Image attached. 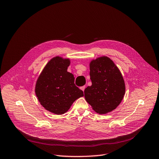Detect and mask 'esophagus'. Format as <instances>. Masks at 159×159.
Returning <instances> with one entry per match:
<instances>
[{
	"mask_svg": "<svg viewBox=\"0 0 159 159\" xmlns=\"http://www.w3.org/2000/svg\"><path fill=\"white\" fill-rule=\"evenodd\" d=\"M85 88H86V87H85V86H82V87H80V89H82V90L84 92V89H85Z\"/></svg>",
	"mask_w": 159,
	"mask_h": 159,
	"instance_id": "obj_1",
	"label": "esophagus"
}]
</instances>
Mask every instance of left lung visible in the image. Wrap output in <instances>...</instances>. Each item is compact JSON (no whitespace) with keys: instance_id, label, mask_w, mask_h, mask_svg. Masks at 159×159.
I'll return each mask as SVG.
<instances>
[{"instance_id":"1","label":"left lung","mask_w":159,"mask_h":159,"mask_svg":"<svg viewBox=\"0 0 159 159\" xmlns=\"http://www.w3.org/2000/svg\"><path fill=\"white\" fill-rule=\"evenodd\" d=\"M92 86L84 89V98L95 112L105 114L120 104L125 93L121 71L110 58L103 56L89 63Z\"/></svg>"}]
</instances>
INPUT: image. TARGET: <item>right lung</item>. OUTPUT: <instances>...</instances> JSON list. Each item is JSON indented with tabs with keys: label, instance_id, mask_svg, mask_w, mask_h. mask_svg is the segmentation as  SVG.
<instances>
[{
	"label": "right lung",
	"instance_id": "add662e5",
	"mask_svg": "<svg viewBox=\"0 0 159 159\" xmlns=\"http://www.w3.org/2000/svg\"><path fill=\"white\" fill-rule=\"evenodd\" d=\"M70 58L55 57L46 64L37 79L35 93L40 104L51 113L64 114L83 92L75 86L74 75L67 71Z\"/></svg>",
	"mask_w": 159,
	"mask_h": 159
}]
</instances>
